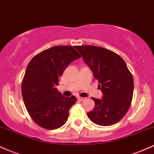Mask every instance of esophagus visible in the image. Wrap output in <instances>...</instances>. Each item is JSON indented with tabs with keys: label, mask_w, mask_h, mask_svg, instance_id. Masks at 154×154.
<instances>
[{
	"label": "esophagus",
	"mask_w": 154,
	"mask_h": 154,
	"mask_svg": "<svg viewBox=\"0 0 154 154\" xmlns=\"http://www.w3.org/2000/svg\"><path fill=\"white\" fill-rule=\"evenodd\" d=\"M78 100H79V101H84V100H85V98H84V97H78Z\"/></svg>",
	"instance_id": "34e87169"
}]
</instances>
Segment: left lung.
Returning a JSON list of instances; mask_svg holds the SVG:
<instances>
[{"instance_id":"1","label":"left lung","mask_w":154,"mask_h":154,"mask_svg":"<svg viewBox=\"0 0 154 154\" xmlns=\"http://www.w3.org/2000/svg\"><path fill=\"white\" fill-rule=\"evenodd\" d=\"M91 69L103 91L102 100L93 98L95 106L87 116L100 126L116 124L125 116L132 103L134 81L127 64L119 55L99 46H75Z\"/></svg>"}]
</instances>
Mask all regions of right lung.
<instances>
[{
	"mask_svg": "<svg viewBox=\"0 0 154 154\" xmlns=\"http://www.w3.org/2000/svg\"><path fill=\"white\" fill-rule=\"evenodd\" d=\"M81 57L74 46H57L35 55L27 65L22 97L29 115L42 128L58 129L68 120L76 97L63 96L56 86L69 64Z\"/></svg>",
	"mask_w": 154,
	"mask_h": 154,
	"instance_id": "obj_1",
	"label": "right lung"
}]
</instances>
